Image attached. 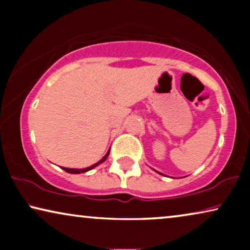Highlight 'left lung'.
Masks as SVG:
<instances>
[{"mask_svg": "<svg viewBox=\"0 0 250 250\" xmlns=\"http://www.w3.org/2000/svg\"><path fill=\"white\" fill-rule=\"evenodd\" d=\"M159 174H162V173H159ZM162 175H163V174H162Z\"/></svg>", "mask_w": 250, "mask_h": 250, "instance_id": "8db88e82", "label": "left lung"}]
</instances>
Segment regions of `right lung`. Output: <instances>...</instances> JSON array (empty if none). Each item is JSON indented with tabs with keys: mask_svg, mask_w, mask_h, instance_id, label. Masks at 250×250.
<instances>
[{
	"mask_svg": "<svg viewBox=\"0 0 250 250\" xmlns=\"http://www.w3.org/2000/svg\"><path fill=\"white\" fill-rule=\"evenodd\" d=\"M109 152H110V149L108 150V152L105 153V156L104 157V158H102L100 162H98V163H95L94 165H92V166H90V167H86V168H82V169H77V168H67V167H62V169L63 170H66L67 173H70V174H81V173H85V172H87V170H91V169H93L94 167H97L98 165H100L101 163H104L105 159H107V157L109 156Z\"/></svg>",
	"mask_w": 250,
	"mask_h": 250,
	"instance_id": "1",
	"label": "right lung"
}]
</instances>
